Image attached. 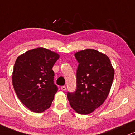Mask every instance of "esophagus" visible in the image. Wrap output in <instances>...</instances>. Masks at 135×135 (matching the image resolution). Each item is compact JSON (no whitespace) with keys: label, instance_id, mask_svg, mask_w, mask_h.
I'll use <instances>...</instances> for the list:
<instances>
[{"label":"esophagus","instance_id":"1","mask_svg":"<svg viewBox=\"0 0 135 135\" xmlns=\"http://www.w3.org/2000/svg\"><path fill=\"white\" fill-rule=\"evenodd\" d=\"M61 89L62 90H63V91H64V90H66V87H65V86H61Z\"/></svg>","mask_w":135,"mask_h":135}]
</instances>
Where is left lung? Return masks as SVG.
Listing matches in <instances>:
<instances>
[{
    "label": "left lung",
    "instance_id": "left-lung-1",
    "mask_svg": "<svg viewBox=\"0 0 135 135\" xmlns=\"http://www.w3.org/2000/svg\"><path fill=\"white\" fill-rule=\"evenodd\" d=\"M79 63L77 89L68 92L70 105L77 113L89 114L106 99L114 79V70L107 55L94 49L75 53Z\"/></svg>",
    "mask_w": 135,
    "mask_h": 135
}]
</instances>
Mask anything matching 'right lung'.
Instances as JSON below:
<instances>
[{
	"instance_id": "1",
	"label": "right lung",
	"mask_w": 135,
	"mask_h": 135,
	"mask_svg": "<svg viewBox=\"0 0 135 135\" xmlns=\"http://www.w3.org/2000/svg\"><path fill=\"white\" fill-rule=\"evenodd\" d=\"M59 57L51 50L37 48L16 59L12 85L19 100L30 111L40 113L51 106L58 90L52 68Z\"/></svg>"
}]
</instances>
